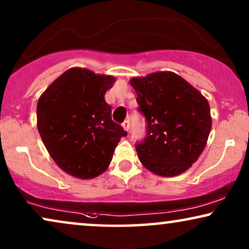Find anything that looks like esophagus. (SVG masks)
<instances>
[{"label": "esophagus", "mask_w": 249, "mask_h": 249, "mask_svg": "<svg viewBox=\"0 0 249 249\" xmlns=\"http://www.w3.org/2000/svg\"><path fill=\"white\" fill-rule=\"evenodd\" d=\"M122 126H123V128H124L125 131L127 132L128 130H130V122H128V121H124V122H123Z\"/></svg>", "instance_id": "esophagus-1"}]
</instances>
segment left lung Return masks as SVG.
Returning <instances> with one entry per match:
<instances>
[{
    "label": "left lung",
    "mask_w": 249,
    "mask_h": 249,
    "mask_svg": "<svg viewBox=\"0 0 249 249\" xmlns=\"http://www.w3.org/2000/svg\"><path fill=\"white\" fill-rule=\"evenodd\" d=\"M147 134L137 143L141 164L160 177L183 173L199 158L212 128L210 104L197 89L172 71L130 79Z\"/></svg>",
    "instance_id": "1"
}]
</instances>
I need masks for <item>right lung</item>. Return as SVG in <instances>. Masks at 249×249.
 Wrapping results in <instances>:
<instances>
[{
  "instance_id": "right-lung-1",
  "label": "right lung",
  "mask_w": 249,
  "mask_h": 249,
  "mask_svg": "<svg viewBox=\"0 0 249 249\" xmlns=\"http://www.w3.org/2000/svg\"><path fill=\"white\" fill-rule=\"evenodd\" d=\"M115 81L114 76L71 68L38 99V133L55 164L71 177L88 180L104 173L127 134L112 122L105 100Z\"/></svg>"
}]
</instances>
